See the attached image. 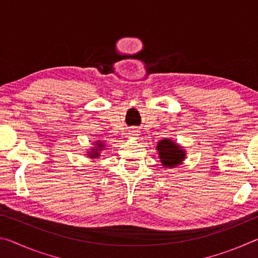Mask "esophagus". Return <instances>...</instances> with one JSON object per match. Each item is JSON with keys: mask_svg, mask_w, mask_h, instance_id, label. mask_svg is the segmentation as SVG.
I'll return each instance as SVG.
<instances>
[{"mask_svg": "<svg viewBox=\"0 0 258 258\" xmlns=\"http://www.w3.org/2000/svg\"><path fill=\"white\" fill-rule=\"evenodd\" d=\"M137 135H138V131L132 130V131H130V132H128V137L134 138V137H137Z\"/></svg>", "mask_w": 258, "mask_h": 258, "instance_id": "obj_1", "label": "esophagus"}]
</instances>
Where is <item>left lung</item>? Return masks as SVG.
I'll return each mask as SVG.
<instances>
[{
	"mask_svg": "<svg viewBox=\"0 0 258 258\" xmlns=\"http://www.w3.org/2000/svg\"><path fill=\"white\" fill-rule=\"evenodd\" d=\"M158 152L161 166L164 168H175L183 164L186 152L183 147L174 142L172 139H163L157 143L156 148Z\"/></svg>",
	"mask_w": 258,
	"mask_h": 258,
	"instance_id": "8db88e82",
	"label": "left lung"
}]
</instances>
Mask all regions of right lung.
<instances>
[{"instance_id": "right-lung-1", "label": "right lung", "mask_w": 258, "mask_h": 258, "mask_svg": "<svg viewBox=\"0 0 258 258\" xmlns=\"http://www.w3.org/2000/svg\"><path fill=\"white\" fill-rule=\"evenodd\" d=\"M106 143H103V141H95L93 143V147H91V149L87 151L86 156L91 159H98L101 155V151L106 150Z\"/></svg>"}]
</instances>
